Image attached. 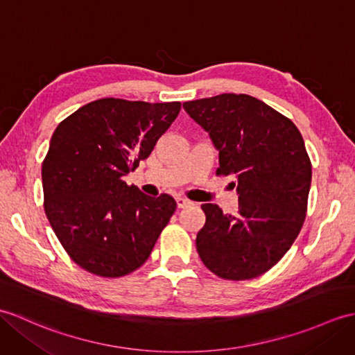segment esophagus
I'll return each instance as SVG.
<instances>
[{"instance_id": "1", "label": "esophagus", "mask_w": 355, "mask_h": 355, "mask_svg": "<svg viewBox=\"0 0 355 355\" xmlns=\"http://www.w3.org/2000/svg\"><path fill=\"white\" fill-rule=\"evenodd\" d=\"M187 205H191V201L186 200L183 196H177V207L178 209H184Z\"/></svg>"}]
</instances>
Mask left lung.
Returning <instances> with one entry per match:
<instances>
[{"mask_svg":"<svg viewBox=\"0 0 355 355\" xmlns=\"http://www.w3.org/2000/svg\"><path fill=\"white\" fill-rule=\"evenodd\" d=\"M219 153L218 175L233 177L234 215L202 204L196 250L213 274L251 279L282 260L307 211L311 163L295 123L257 98L222 94L183 104Z\"/></svg>","mask_w":355,"mask_h":355,"instance_id":"obj_1","label":"left lung"}]
</instances>
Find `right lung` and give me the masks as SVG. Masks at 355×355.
<instances>
[{"label": "right lung", "instance_id": "right-lung-1", "mask_svg": "<svg viewBox=\"0 0 355 355\" xmlns=\"http://www.w3.org/2000/svg\"><path fill=\"white\" fill-rule=\"evenodd\" d=\"M181 104L103 98L57 125L42 163L45 213L69 257L116 278L150 257L177 202L128 186L122 177L148 159Z\"/></svg>", "mask_w": 355, "mask_h": 355}]
</instances>
